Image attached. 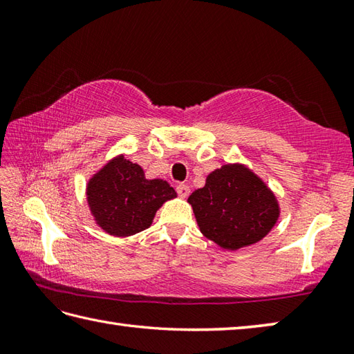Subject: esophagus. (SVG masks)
Here are the masks:
<instances>
[{
	"instance_id": "esophagus-1",
	"label": "esophagus",
	"mask_w": 354,
	"mask_h": 354,
	"mask_svg": "<svg viewBox=\"0 0 354 354\" xmlns=\"http://www.w3.org/2000/svg\"><path fill=\"white\" fill-rule=\"evenodd\" d=\"M176 193L179 194L181 198H187L190 194V187L185 185V184H178L176 185Z\"/></svg>"
}]
</instances>
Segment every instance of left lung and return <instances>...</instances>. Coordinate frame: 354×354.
I'll list each match as a JSON object with an SVG mask.
<instances>
[{
    "label": "left lung",
    "mask_w": 354,
    "mask_h": 354,
    "mask_svg": "<svg viewBox=\"0 0 354 354\" xmlns=\"http://www.w3.org/2000/svg\"><path fill=\"white\" fill-rule=\"evenodd\" d=\"M201 232L225 250L257 243L275 225L274 193L243 165L227 164L189 198Z\"/></svg>",
    "instance_id": "left-lung-1"
}]
</instances>
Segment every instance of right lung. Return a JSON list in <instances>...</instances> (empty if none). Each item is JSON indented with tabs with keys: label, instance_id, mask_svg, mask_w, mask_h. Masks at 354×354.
<instances>
[{
	"label": "right lung",
	"instance_id": "obj_1",
	"mask_svg": "<svg viewBox=\"0 0 354 354\" xmlns=\"http://www.w3.org/2000/svg\"><path fill=\"white\" fill-rule=\"evenodd\" d=\"M86 194L97 223L112 236L126 237L149 228L156 209L176 192L162 179H146L138 164L118 156L93 176Z\"/></svg>",
	"mask_w": 354,
	"mask_h": 354
}]
</instances>
